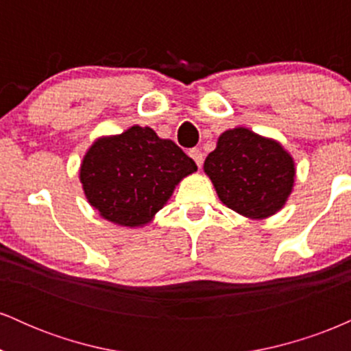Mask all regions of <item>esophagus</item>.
Returning <instances> with one entry per match:
<instances>
[{
	"instance_id": "obj_1",
	"label": "esophagus",
	"mask_w": 351,
	"mask_h": 351,
	"mask_svg": "<svg viewBox=\"0 0 351 351\" xmlns=\"http://www.w3.org/2000/svg\"><path fill=\"white\" fill-rule=\"evenodd\" d=\"M189 156L195 160V163L198 165V168H201V165H203V153H201L199 148H191V150H189Z\"/></svg>"
}]
</instances>
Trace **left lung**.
<instances>
[{"label": "left lung", "instance_id": "8db88e82", "mask_svg": "<svg viewBox=\"0 0 351 351\" xmlns=\"http://www.w3.org/2000/svg\"><path fill=\"white\" fill-rule=\"evenodd\" d=\"M217 198L247 219H267L292 195L295 162L280 142L245 127L229 128L204 160Z\"/></svg>", "mask_w": 351, "mask_h": 351}]
</instances>
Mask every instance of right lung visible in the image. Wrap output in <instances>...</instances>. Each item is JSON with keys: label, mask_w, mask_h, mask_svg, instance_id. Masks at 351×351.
<instances>
[{"label": "right lung", "mask_w": 351, "mask_h": 351, "mask_svg": "<svg viewBox=\"0 0 351 351\" xmlns=\"http://www.w3.org/2000/svg\"><path fill=\"white\" fill-rule=\"evenodd\" d=\"M196 170L175 142L134 125L119 135L95 138L80 163L79 180L100 217L136 229L152 223L180 181Z\"/></svg>", "instance_id": "obj_1"}]
</instances>
